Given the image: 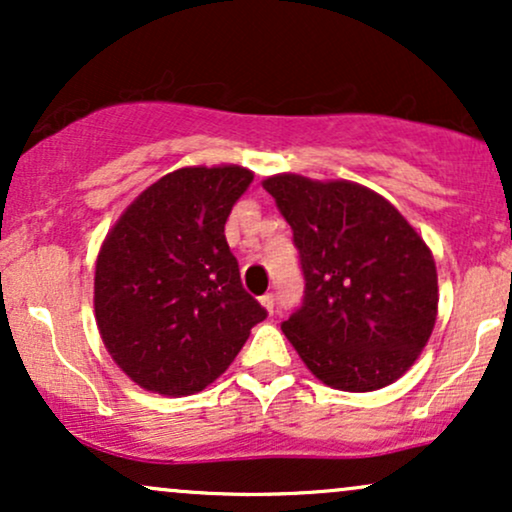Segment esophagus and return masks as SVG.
<instances>
[{"label":"esophagus","instance_id":"34e87169","mask_svg":"<svg viewBox=\"0 0 512 512\" xmlns=\"http://www.w3.org/2000/svg\"><path fill=\"white\" fill-rule=\"evenodd\" d=\"M260 303H262V308H264V310H267V313H269V315H272V313H274V303H276L274 293H267V296H262V298H260Z\"/></svg>","mask_w":512,"mask_h":512}]
</instances>
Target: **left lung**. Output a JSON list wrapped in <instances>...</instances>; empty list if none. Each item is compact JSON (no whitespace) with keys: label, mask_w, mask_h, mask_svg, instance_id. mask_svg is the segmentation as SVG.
I'll list each match as a JSON object with an SVG mask.
<instances>
[{"label":"left lung","mask_w":512,"mask_h":512,"mask_svg":"<svg viewBox=\"0 0 512 512\" xmlns=\"http://www.w3.org/2000/svg\"><path fill=\"white\" fill-rule=\"evenodd\" d=\"M262 187L289 221L305 276L303 305L281 332L334 390L395 383L436 327L438 274L426 240L358 182L279 173Z\"/></svg>","instance_id":"8db88e82"}]
</instances>
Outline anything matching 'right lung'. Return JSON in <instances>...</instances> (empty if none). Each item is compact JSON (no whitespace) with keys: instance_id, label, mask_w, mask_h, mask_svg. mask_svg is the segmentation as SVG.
Segmentation results:
<instances>
[{"instance_id":"add662e5","label":"right lung","mask_w":512,"mask_h":512,"mask_svg":"<svg viewBox=\"0 0 512 512\" xmlns=\"http://www.w3.org/2000/svg\"><path fill=\"white\" fill-rule=\"evenodd\" d=\"M250 182L243 166L178 168L146 187L105 236L93 279L96 325L113 361L144 390H204L267 317L240 284L223 236Z\"/></svg>"}]
</instances>
